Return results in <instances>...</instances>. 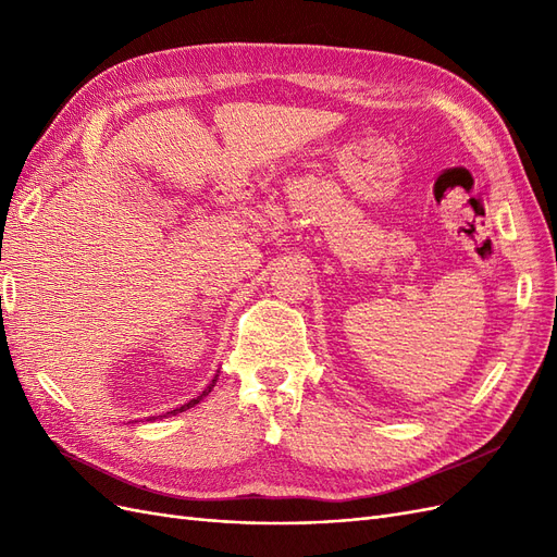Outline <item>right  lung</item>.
Returning <instances> with one entry per match:
<instances>
[{"label": "right lung", "instance_id": "add662e5", "mask_svg": "<svg viewBox=\"0 0 557 557\" xmlns=\"http://www.w3.org/2000/svg\"><path fill=\"white\" fill-rule=\"evenodd\" d=\"M215 381H218V376H213V381H211V383H209V385H207V391H205V393H201V395H199V397H195V399H190V401H188V404H183V407H178V409H174V411H166V416H176V413H181V411H185V409H190V407H195V404H199V401H201V399H205V397H207V395H209V393H211V387H213V385H215ZM160 418H162V416H160ZM153 420H156V418H153Z\"/></svg>", "mask_w": 557, "mask_h": 557}]
</instances>
